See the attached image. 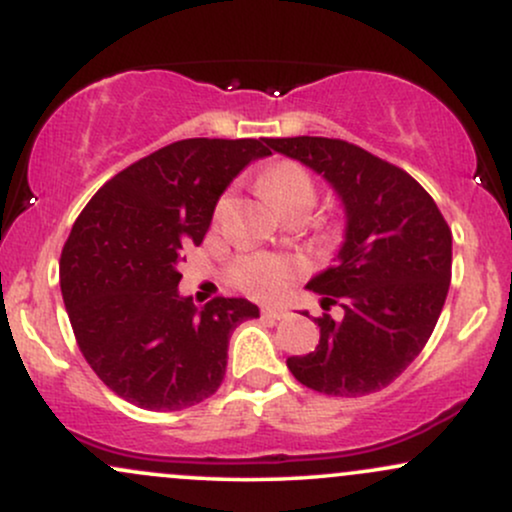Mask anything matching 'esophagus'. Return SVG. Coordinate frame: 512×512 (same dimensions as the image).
I'll list each match as a JSON object with an SVG mask.
<instances>
[{"label":"esophagus","instance_id":"esophagus-1","mask_svg":"<svg viewBox=\"0 0 512 512\" xmlns=\"http://www.w3.org/2000/svg\"><path fill=\"white\" fill-rule=\"evenodd\" d=\"M289 315L284 308H262V317L264 320H284Z\"/></svg>","mask_w":512,"mask_h":512}]
</instances>
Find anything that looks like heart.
I'll return each instance as SVG.
<instances>
[{
  "label": "heart",
  "mask_w": 512,
  "mask_h": 512,
  "mask_svg": "<svg viewBox=\"0 0 512 512\" xmlns=\"http://www.w3.org/2000/svg\"><path fill=\"white\" fill-rule=\"evenodd\" d=\"M262 192L272 202L276 211L291 207L298 202H315V187L303 168L284 163L269 168L262 175ZM228 199L223 197L216 204V216L226 209ZM291 279V264L276 255H245L233 264V281L252 296H276Z\"/></svg>",
  "instance_id": "obj_1"
}]
</instances>
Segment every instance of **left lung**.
I'll list each match as a JSON object with an SVG mask.
<instances>
[{
  "instance_id": "1",
  "label": "left lung",
  "mask_w": 512,
  "mask_h": 512,
  "mask_svg": "<svg viewBox=\"0 0 512 512\" xmlns=\"http://www.w3.org/2000/svg\"><path fill=\"white\" fill-rule=\"evenodd\" d=\"M322 175L344 211L332 264L305 289L342 320L317 317L320 344L286 358L298 383L334 397L383 390L419 356L450 289L452 233L431 195L402 168L342 139H264ZM308 315V313H303Z\"/></svg>"
}]
</instances>
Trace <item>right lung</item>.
Wrapping results in <instances>:
<instances>
[{
  "mask_svg": "<svg viewBox=\"0 0 512 512\" xmlns=\"http://www.w3.org/2000/svg\"><path fill=\"white\" fill-rule=\"evenodd\" d=\"M264 156V139H182L105 182L76 219L60 260L64 308L88 366L134 407L180 411L214 395L233 330L260 317L245 298L197 308L178 264L226 187Z\"/></svg>",
  "mask_w": 512,
  "mask_h": 512,
  "instance_id": "obj_1",
  "label": "right lung"
}]
</instances>
